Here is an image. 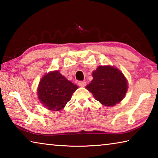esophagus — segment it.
I'll use <instances>...</instances> for the list:
<instances>
[{
    "mask_svg": "<svg viewBox=\"0 0 158 158\" xmlns=\"http://www.w3.org/2000/svg\"><path fill=\"white\" fill-rule=\"evenodd\" d=\"M78 85L81 87H84L85 85H86V82L84 81H80L78 82Z\"/></svg>",
    "mask_w": 158,
    "mask_h": 158,
    "instance_id": "34e87169",
    "label": "esophagus"
}]
</instances>
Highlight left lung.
Listing matches in <instances>:
<instances>
[{
    "label": "left lung",
    "instance_id": "8db88e82",
    "mask_svg": "<svg viewBox=\"0 0 158 158\" xmlns=\"http://www.w3.org/2000/svg\"><path fill=\"white\" fill-rule=\"evenodd\" d=\"M93 77L86 89L103 105L114 106L125 97L127 82L118 69L111 66H100L93 73Z\"/></svg>",
    "mask_w": 158,
    "mask_h": 158
}]
</instances>
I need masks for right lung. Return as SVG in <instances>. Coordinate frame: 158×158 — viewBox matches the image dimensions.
I'll return each mask as SVG.
<instances>
[{
  "mask_svg": "<svg viewBox=\"0 0 158 158\" xmlns=\"http://www.w3.org/2000/svg\"><path fill=\"white\" fill-rule=\"evenodd\" d=\"M78 89L58 71L44 75L40 82L37 95L39 100L52 111H59L70 100L73 93Z\"/></svg>",
  "mask_w": 158,
  "mask_h": 158,
  "instance_id": "1",
  "label": "right lung"
}]
</instances>
